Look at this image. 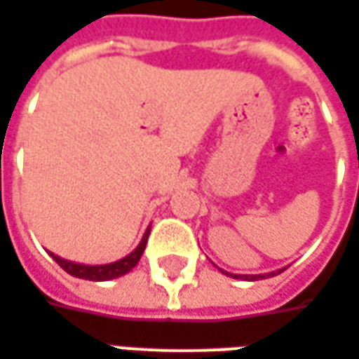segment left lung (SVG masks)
I'll return each mask as SVG.
<instances>
[{
    "label": "left lung",
    "instance_id": "left-lung-1",
    "mask_svg": "<svg viewBox=\"0 0 359 359\" xmlns=\"http://www.w3.org/2000/svg\"><path fill=\"white\" fill-rule=\"evenodd\" d=\"M285 269V268H283ZM283 269H277V271H269V273H260V276H237V273H229V271H224L222 269V273H226L227 277H233V279H245V281H256V279H266V277H273L277 273H281Z\"/></svg>",
    "mask_w": 359,
    "mask_h": 359
}]
</instances>
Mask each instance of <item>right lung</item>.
<instances>
[{"mask_svg":"<svg viewBox=\"0 0 359 359\" xmlns=\"http://www.w3.org/2000/svg\"><path fill=\"white\" fill-rule=\"evenodd\" d=\"M149 233H151V227H147V231L143 235V239H141L140 245L135 247V250H132L128 256H124V258H120V260L111 264L88 266V264H78L70 262V260H65V258L53 255V252H49V255H51V258H53L55 262L59 264V266L72 277L88 279V281H111V279H116V277L120 276H126L128 271H132V269L137 266L141 255H143V250L147 247Z\"/></svg>","mask_w":359,"mask_h":359,"instance_id":"right-lung-1","label":"right lung"}]
</instances>
